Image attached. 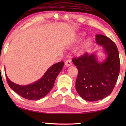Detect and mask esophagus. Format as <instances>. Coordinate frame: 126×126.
I'll return each mask as SVG.
<instances>
[{
	"label": "esophagus",
	"instance_id": "obj_1",
	"mask_svg": "<svg viewBox=\"0 0 126 126\" xmlns=\"http://www.w3.org/2000/svg\"><path fill=\"white\" fill-rule=\"evenodd\" d=\"M72 62L71 60H69V59H68V60H67L65 61V65L66 67H69V66L72 65Z\"/></svg>",
	"mask_w": 126,
	"mask_h": 126
}]
</instances>
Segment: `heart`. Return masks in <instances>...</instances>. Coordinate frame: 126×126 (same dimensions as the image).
<instances>
[{
  "label": "heart",
  "instance_id": "obj_1",
  "mask_svg": "<svg viewBox=\"0 0 126 126\" xmlns=\"http://www.w3.org/2000/svg\"><path fill=\"white\" fill-rule=\"evenodd\" d=\"M84 35H85V34L84 33H80L79 35H78V37L77 38L76 42H78L80 41V40H82V38H83ZM93 41V40L91 37H89L88 38H87V39L84 40V42L83 43L82 47H81L82 49L84 50V49H87V48L89 47H90L92 44Z\"/></svg>",
  "mask_w": 126,
  "mask_h": 126
}]
</instances>
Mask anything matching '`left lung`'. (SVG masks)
I'll use <instances>...</instances> for the list:
<instances>
[{"label":"left lung","mask_w":126,"mask_h":126,"mask_svg":"<svg viewBox=\"0 0 126 126\" xmlns=\"http://www.w3.org/2000/svg\"><path fill=\"white\" fill-rule=\"evenodd\" d=\"M97 44L103 47L107 57L98 62L95 52L86 53L72 59L78 69L76 89L79 95L89 102L98 101L110 95L116 85L119 73V53L116 44L106 36L95 35Z\"/></svg>","instance_id":"1"}]
</instances>
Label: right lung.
Segmentation results:
<instances>
[{"instance_id":"add662e5","label":"right lung","mask_w":126,"mask_h":126,"mask_svg":"<svg viewBox=\"0 0 126 126\" xmlns=\"http://www.w3.org/2000/svg\"><path fill=\"white\" fill-rule=\"evenodd\" d=\"M64 63L60 62L48 68L45 74L39 80L31 84L21 86L12 82L6 75L8 84L15 92L24 98L39 100L49 93L54 86L57 77L61 72Z\"/></svg>"}]
</instances>
